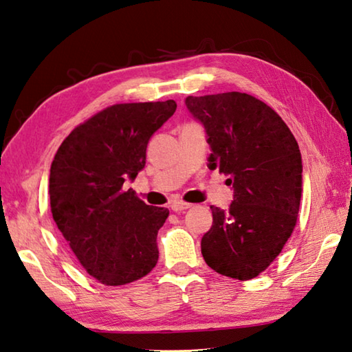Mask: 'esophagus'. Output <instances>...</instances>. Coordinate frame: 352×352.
Instances as JSON below:
<instances>
[{
    "instance_id": "obj_1",
    "label": "esophagus",
    "mask_w": 352,
    "mask_h": 352,
    "mask_svg": "<svg viewBox=\"0 0 352 352\" xmlns=\"http://www.w3.org/2000/svg\"><path fill=\"white\" fill-rule=\"evenodd\" d=\"M170 208L173 209L175 212H181V210H185V209L191 208V205H190V203H185V201H181V200H176V201H171Z\"/></svg>"
}]
</instances>
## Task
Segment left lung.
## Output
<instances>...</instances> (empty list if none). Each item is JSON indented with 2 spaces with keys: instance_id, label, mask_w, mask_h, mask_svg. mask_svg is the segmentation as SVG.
<instances>
[{
  "instance_id": "1",
  "label": "left lung",
  "mask_w": 352,
  "mask_h": 352,
  "mask_svg": "<svg viewBox=\"0 0 352 352\" xmlns=\"http://www.w3.org/2000/svg\"><path fill=\"white\" fill-rule=\"evenodd\" d=\"M185 105L205 128L208 167L229 175L233 190L228 209L210 206L203 259L218 274L250 280L268 268L295 228L302 192L298 143L282 117L247 93L188 96Z\"/></svg>"
}]
</instances>
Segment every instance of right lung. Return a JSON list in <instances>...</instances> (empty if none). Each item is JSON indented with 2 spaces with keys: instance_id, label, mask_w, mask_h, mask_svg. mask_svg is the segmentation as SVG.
<instances>
[{
  "instance_id": "obj_1",
  "label": "right lung",
  "mask_w": 352,
  "mask_h": 352,
  "mask_svg": "<svg viewBox=\"0 0 352 352\" xmlns=\"http://www.w3.org/2000/svg\"><path fill=\"white\" fill-rule=\"evenodd\" d=\"M175 111L171 99L108 107L70 132L54 156L52 218L100 283H131L158 262L156 235L168 209L146 205L123 184L144 168L147 143Z\"/></svg>"
}]
</instances>
